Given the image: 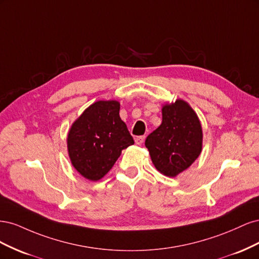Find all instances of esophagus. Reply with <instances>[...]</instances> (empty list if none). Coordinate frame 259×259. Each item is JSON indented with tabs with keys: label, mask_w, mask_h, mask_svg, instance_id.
I'll list each match as a JSON object with an SVG mask.
<instances>
[{
	"label": "esophagus",
	"mask_w": 259,
	"mask_h": 259,
	"mask_svg": "<svg viewBox=\"0 0 259 259\" xmlns=\"http://www.w3.org/2000/svg\"><path fill=\"white\" fill-rule=\"evenodd\" d=\"M145 136H138L135 138V144L136 145H143L145 142Z\"/></svg>",
	"instance_id": "obj_1"
}]
</instances>
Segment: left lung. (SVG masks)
Segmentation results:
<instances>
[{
  "mask_svg": "<svg viewBox=\"0 0 259 259\" xmlns=\"http://www.w3.org/2000/svg\"><path fill=\"white\" fill-rule=\"evenodd\" d=\"M203 133L199 117L185 100L162 107V123L145 146L161 174L175 177L189 167L202 151Z\"/></svg>",
  "mask_w": 259,
  "mask_h": 259,
  "instance_id": "left-lung-1",
  "label": "left lung"
}]
</instances>
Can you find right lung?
Returning <instances> with one entry per match:
<instances>
[{
	"label": "right lung",
	"mask_w": 259,
	"mask_h": 259,
	"mask_svg": "<svg viewBox=\"0 0 259 259\" xmlns=\"http://www.w3.org/2000/svg\"><path fill=\"white\" fill-rule=\"evenodd\" d=\"M119 112V101H96L85 109L69 131V158L74 168L92 182L103 178L123 149L134 144Z\"/></svg>",
	"instance_id": "right-lung-1"
}]
</instances>
